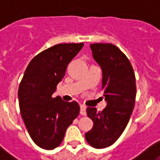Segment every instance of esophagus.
<instances>
[{
    "label": "esophagus",
    "mask_w": 160,
    "mask_h": 160,
    "mask_svg": "<svg viewBox=\"0 0 160 160\" xmlns=\"http://www.w3.org/2000/svg\"><path fill=\"white\" fill-rule=\"evenodd\" d=\"M80 115H82V116H86V115H87V108H86V106H84V105H81V106H80Z\"/></svg>",
    "instance_id": "1"
}]
</instances>
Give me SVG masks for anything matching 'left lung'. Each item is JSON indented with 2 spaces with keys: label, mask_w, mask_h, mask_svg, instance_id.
I'll use <instances>...</instances> for the list:
<instances>
[{
  "label": "left lung",
  "mask_w": 160,
  "mask_h": 160,
  "mask_svg": "<svg viewBox=\"0 0 160 160\" xmlns=\"http://www.w3.org/2000/svg\"><path fill=\"white\" fill-rule=\"evenodd\" d=\"M90 48L102 70V89L107 105L103 111L87 108L93 127L85 137L92 147L101 149L116 142L127 126L135 101V77L127 56L117 46L92 43Z\"/></svg>",
  "instance_id": "1"
}]
</instances>
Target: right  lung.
<instances>
[{"mask_svg":"<svg viewBox=\"0 0 160 160\" xmlns=\"http://www.w3.org/2000/svg\"><path fill=\"white\" fill-rule=\"evenodd\" d=\"M84 43H61L43 50L30 62L19 84L20 113L30 136L39 148L51 150L62 141L67 128L80 113L76 101L53 98L68 64Z\"/></svg>","mask_w":160,"mask_h":160,"instance_id":"add662e5","label":"right lung"}]
</instances>
